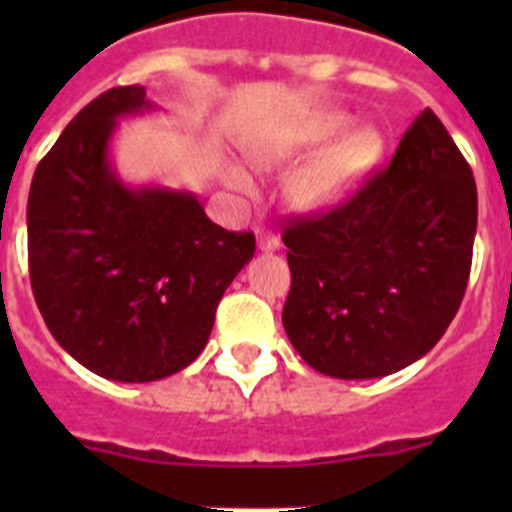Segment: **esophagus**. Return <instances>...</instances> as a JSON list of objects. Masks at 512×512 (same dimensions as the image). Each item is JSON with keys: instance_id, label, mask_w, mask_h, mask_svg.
Segmentation results:
<instances>
[{"instance_id": "1", "label": "esophagus", "mask_w": 512, "mask_h": 512, "mask_svg": "<svg viewBox=\"0 0 512 512\" xmlns=\"http://www.w3.org/2000/svg\"><path fill=\"white\" fill-rule=\"evenodd\" d=\"M256 241H259L261 251H277V248L282 246V241H279V235L271 233V230H266V228L256 230Z\"/></svg>"}]
</instances>
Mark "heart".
I'll return each instance as SVG.
<instances>
[{"instance_id": "b5f03b06", "label": "heart", "mask_w": 512, "mask_h": 512, "mask_svg": "<svg viewBox=\"0 0 512 512\" xmlns=\"http://www.w3.org/2000/svg\"><path fill=\"white\" fill-rule=\"evenodd\" d=\"M346 125L348 120L343 115L320 117V120L310 122L287 148L271 153L266 158L279 161V158L297 156V153L318 151V148L328 146L330 140H336L346 130ZM382 156L384 138L379 130H354V133H348L346 138L338 140L336 146L328 148L323 156L315 158L312 164H307L295 176L292 194H295V200L302 207H310V210H328V207L341 205L366 182V176L377 169ZM230 182L238 189H243V192H251L253 189L251 176L241 166L230 169Z\"/></svg>"}]
</instances>
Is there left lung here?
I'll return each mask as SVG.
<instances>
[{
  "mask_svg": "<svg viewBox=\"0 0 512 512\" xmlns=\"http://www.w3.org/2000/svg\"><path fill=\"white\" fill-rule=\"evenodd\" d=\"M477 184L436 112L346 202L284 225L292 287L282 323L336 379L387 377L441 341L467 292Z\"/></svg>",
  "mask_w": 512,
  "mask_h": 512,
  "instance_id": "8db88e82",
  "label": "left lung"
}]
</instances>
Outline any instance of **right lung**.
Here are the masks:
<instances>
[{
    "label": "right lung",
    "mask_w": 512,
    "mask_h": 512,
    "mask_svg": "<svg viewBox=\"0 0 512 512\" xmlns=\"http://www.w3.org/2000/svg\"><path fill=\"white\" fill-rule=\"evenodd\" d=\"M146 89L99 94L38 164L27 197V264L45 325L79 364L153 382L202 354L215 310L253 259V233L215 225L189 192L130 189L112 171L117 117Z\"/></svg>",
    "instance_id": "obj_1"
}]
</instances>
